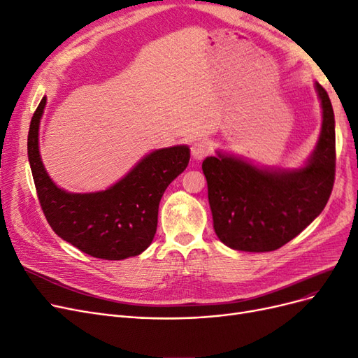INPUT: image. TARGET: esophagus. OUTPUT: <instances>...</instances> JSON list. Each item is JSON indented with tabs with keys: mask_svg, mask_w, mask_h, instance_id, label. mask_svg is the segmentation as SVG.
Here are the masks:
<instances>
[{
	"mask_svg": "<svg viewBox=\"0 0 358 358\" xmlns=\"http://www.w3.org/2000/svg\"><path fill=\"white\" fill-rule=\"evenodd\" d=\"M210 150H212L210 142H208V140H204V138H200V140H197V142L192 143L191 155H192L194 159L200 161L204 157H208L210 154Z\"/></svg>",
	"mask_w": 358,
	"mask_h": 358,
	"instance_id": "esophagus-1",
	"label": "esophagus"
}]
</instances>
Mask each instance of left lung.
<instances>
[{"instance_id":"obj_1","label":"left lung","mask_w":358,"mask_h":358,"mask_svg":"<svg viewBox=\"0 0 358 358\" xmlns=\"http://www.w3.org/2000/svg\"><path fill=\"white\" fill-rule=\"evenodd\" d=\"M322 125L305 167L259 169L218 152L203 161L213 229L220 241L245 252H268L294 239L326 208L334 183V113L317 82Z\"/></svg>"}]
</instances>
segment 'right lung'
I'll list each match as a JSON object with an SVG mask.
<instances>
[{"label":"right lung","mask_w":358,"mask_h":358,"mask_svg":"<svg viewBox=\"0 0 358 358\" xmlns=\"http://www.w3.org/2000/svg\"><path fill=\"white\" fill-rule=\"evenodd\" d=\"M45 106L43 96L31 119L28 159L41 210L52 230L95 258L124 259L142 254L154 241L162 194L188 166L189 148L154 150L104 191L67 192L52 182L40 158L38 127Z\"/></svg>","instance_id":"obj_1"}]
</instances>
